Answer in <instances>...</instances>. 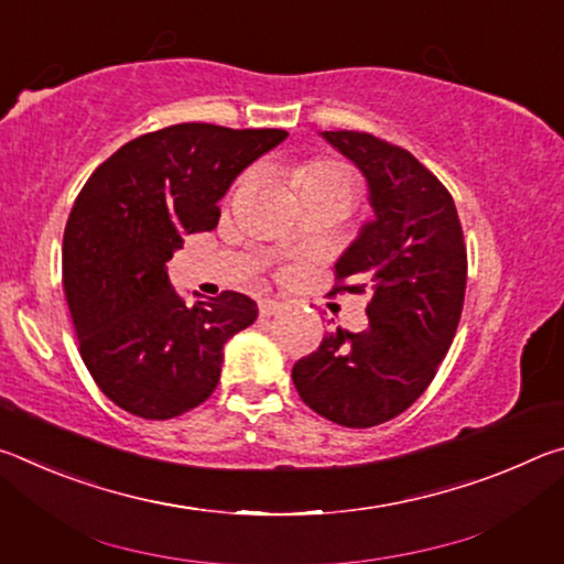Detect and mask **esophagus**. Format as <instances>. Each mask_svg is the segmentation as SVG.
<instances>
[{"label": "esophagus", "instance_id": "obj_1", "mask_svg": "<svg viewBox=\"0 0 564 564\" xmlns=\"http://www.w3.org/2000/svg\"><path fill=\"white\" fill-rule=\"evenodd\" d=\"M259 308H261V316H273V313H279L283 308V303L275 299H263L259 303Z\"/></svg>", "mask_w": 564, "mask_h": 564}]
</instances>
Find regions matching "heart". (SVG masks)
<instances>
[{
  "label": "heart",
  "instance_id": "obj_1",
  "mask_svg": "<svg viewBox=\"0 0 564 564\" xmlns=\"http://www.w3.org/2000/svg\"><path fill=\"white\" fill-rule=\"evenodd\" d=\"M303 186L308 184H343L348 186V174L336 164H328V161H313V164L303 166L301 171Z\"/></svg>",
  "mask_w": 564,
  "mask_h": 564
}]
</instances>
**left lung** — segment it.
<instances>
[{"label": "left lung", "mask_w": 564, "mask_h": 564, "mask_svg": "<svg viewBox=\"0 0 564 564\" xmlns=\"http://www.w3.org/2000/svg\"><path fill=\"white\" fill-rule=\"evenodd\" d=\"M368 184L373 218L338 256L343 291L370 293L362 333L336 328L291 376L303 403L343 427H373L431 386L460 323L467 256L453 196L410 151L360 131H321ZM340 291V289H336Z\"/></svg>", "instance_id": "1"}]
</instances>
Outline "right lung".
<instances>
[{
  "label": "right lung",
  "instance_id": "right-lung-1",
  "mask_svg": "<svg viewBox=\"0 0 564 564\" xmlns=\"http://www.w3.org/2000/svg\"><path fill=\"white\" fill-rule=\"evenodd\" d=\"M281 129L176 123L123 144L76 196L64 231V293L82 360L131 415L169 420L202 405L224 346L259 318L243 293L186 305L166 263L184 236L212 231L243 169L285 141Z\"/></svg>",
  "mask_w": 564,
  "mask_h": 564
}]
</instances>
